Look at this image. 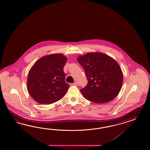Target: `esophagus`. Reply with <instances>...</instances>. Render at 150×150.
Returning <instances> with one entry per match:
<instances>
[{"instance_id":"1","label":"esophagus","mask_w":150,"mask_h":150,"mask_svg":"<svg viewBox=\"0 0 150 150\" xmlns=\"http://www.w3.org/2000/svg\"><path fill=\"white\" fill-rule=\"evenodd\" d=\"M72 85H73V86H78V83H77V82H75L74 83H73Z\"/></svg>"}]
</instances>
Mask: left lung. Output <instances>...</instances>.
I'll list each match as a JSON object with an SVG mask.
<instances>
[{
    "mask_svg": "<svg viewBox=\"0 0 150 150\" xmlns=\"http://www.w3.org/2000/svg\"><path fill=\"white\" fill-rule=\"evenodd\" d=\"M88 80L80 90L86 99L95 103L112 101L121 89L123 75L117 61L99 52H88L77 57Z\"/></svg>",
    "mask_w": 150,
    "mask_h": 150,
    "instance_id": "obj_1",
    "label": "left lung"
}]
</instances>
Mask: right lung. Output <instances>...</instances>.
I'll return each instance as SVG.
<instances>
[{"label":"right lung","mask_w":150,"mask_h":150,"mask_svg":"<svg viewBox=\"0 0 150 150\" xmlns=\"http://www.w3.org/2000/svg\"><path fill=\"white\" fill-rule=\"evenodd\" d=\"M68 58L62 53L41 57L29 71L27 90L29 95L41 104H51L59 100L68 91L63 68Z\"/></svg>","instance_id":"add662e5"}]
</instances>
